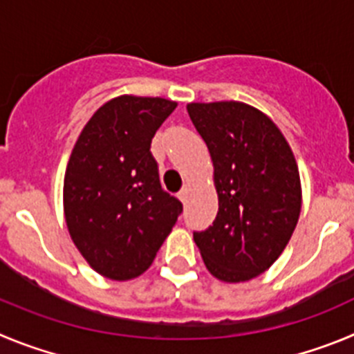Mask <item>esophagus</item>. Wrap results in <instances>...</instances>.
Returning <instances> with one entry per match:
<instances>
[{"label": "esophagus", "instance_id": "34e87169", "mask_svg": "<svg viewBox=\"0 0 354 354\" xmlns=\"http://www.w3.org/2000/svg\"><path fill=\"white\" fill-rule=\"evenodd\" d=\"M178 197H180L181 203H185V201H187V197H189V187H187V185H185L183 189H181L180 192H178Z\"/></svg>", "mask_w": 354, "mask_h": 354}]
</instances>
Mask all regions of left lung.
I'll return each mask as SVG.
<instances>
[{
    "instance_id": "obj_1",
    "label": "left lung",
    "mask_w": 354,
    "mask_h": 354,
    "mask_svg": "<svg viewBox=\"0 0 354 354\" xmlns=\"http://www.w3.org/2000/svg\"><path fill=\"white\" fill-rule=\"evenodd\" d=\"M187 111L208 146L218 196L213 225L194 232V241L215 279H256L284 252L300 218L291 146L266 114L243 102H192Z\"/></svg>"
}]
</instances>
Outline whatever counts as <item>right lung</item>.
Instances as JSON below:
<instances>
[{"instance_id": "add662e5", "label": "right lung", "mask_w": 354, "mask_h": 354, "mask_svg": "<svg viewBox=\"0 0 354 354\" xmlns=\"http://www.w3.org/2000/svg\"><path fill=\"white\" fill-rule=\"evenodd\" d=\"M176 106L160 97L113 98L90 118L72 149L63 181L66 227L106 279L122 282L145 273L183 209L162 190L149 151Z\"/></svg>"}]
</instances>
